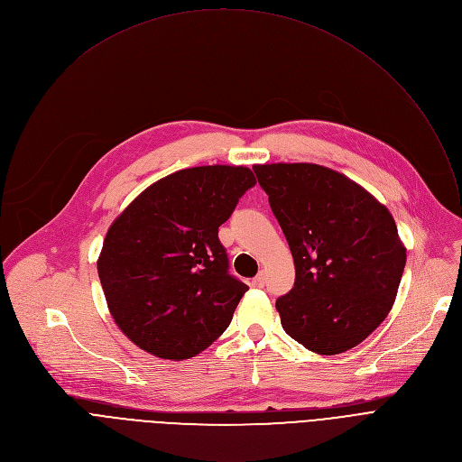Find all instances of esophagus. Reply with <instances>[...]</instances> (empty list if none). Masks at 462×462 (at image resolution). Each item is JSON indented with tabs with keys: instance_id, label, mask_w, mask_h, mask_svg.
<instances>
[{
	"instance_id": "obj_1",
	"label": "esophagus",
	"mask_w": 462,
	"mask_h": 462,
	"mask_svg": "<svg viewBox=\"0 0 462 462\" xmlns=\"http://www.w3.org/2000/svg\"><path fill=\"white\" fill-rule=\"evenodd\" d=\"M252 287H255V289H261V287H265V274L263 273H259L254 280H252V283H250Z\"/></svg>"
}]
</instances>
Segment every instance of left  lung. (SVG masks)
I'll list each match as a JSON object with an SVG mask.
<instances>
[{"instance_id": "1", "label": "left lung", "mask_w": 462, "mask_h": 462, "mask_svg": "<svg viewBox=\"0 0 462 462\" xmlns=\"http://www.w3.org/2000/svg\"><path fill=\"white\" fill-rule=\"evenodd\" d=\"M254 173L294 257V287L276 301L285 333L318 355L353 349L389 314L406 267L391 212L319 164H255Z\"/></svg>"}]
</instances>
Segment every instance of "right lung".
Masks as SVG:
<instances>
[{"mask_svg":"<svg viewBox=\"0 0 462 462\" xmlns=\"http://www.w3.org/2000/svg\"><path fill=\"white\" fill-rule=\"evenodd\" d=\"M254 184L246 166L179 170L113 221L98 278L115 323L137 347L186 360L226 331L248 287L228 274L217 234Z\"/></svg>","mask_w":462,"mask_h":462,"instance_id":"1","label":"right lung"}]
</instances>
